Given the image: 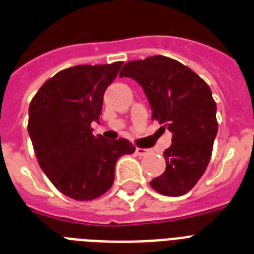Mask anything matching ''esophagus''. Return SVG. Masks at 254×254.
I'll list each match as a JSON object with an SVG mask.
<instances>
[{
	"instance_id": "1",
	"label": "esophagus",
	"mask_w": 254,
	"mask_h": 254,
	"mask_svg": "<svg viewBox=\"0 0 254 254\" xmlns=\"http://www.w3.org/2000/svg\"><path fill=\"white\" fill-rule=\"evenodd\" d=\"M135 152H137V155H146L148 152L147 148H142V147H137L135 148Z\"/></svg>"
}]
</instances>
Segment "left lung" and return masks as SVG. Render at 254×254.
Segmentation results:
<instances>
[{"label": "left lung", "instance_id": "obj_1", "mask_svg": "<svg viewBox=\"0 0 254 254\" xmlns=\"http://www.w3.org/2000/svg\"><path fill=\"white\" fill-rule=\"evenodd\" d=\"M120 77L141 84L151 119L172 131V145L164 151L166 171L150 185L163 195L185 194L205 174L213 152L218 121L211 90L193 70L164 56L129 61Z\"/></svg>", "mask_w": 254, "mask_h": 254}]
</instances>
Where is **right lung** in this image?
<instances>
[{
	"mask_svg": "<svg viewBox=\"0 0 254 254\" xmlns=\"http://www.w3.org/2000/svg\"><path fill=\"white\" fill-rule=\"evenodd\" d=\"M123 63L78 65L45 80L28 108V134L39 166L63 194L91 201L109 190L115 164L135 147L125 138L104 139L92 134L104 91Z\"/></svg>",
	"mask_w": 254,
	"mask_h": 254,
	"instance_id": "1",
	"label": "right lung"
}]
</instances>
